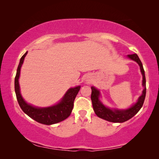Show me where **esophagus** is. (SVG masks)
Instances as JSON below:
<instances>
[{"instance_id": "esophagus-1", "label": "esophagus", "mask_w": 159, "mask_h": 159, "mask_svg": "<svg viewBox=\"0 0 159 159\" xmlns=\"http://www.w3.org/2000/svg\"><path fill=\"white\" fill-rule=\"evenodd\" d=\"M85 81L87 82V83H88V82H90V80L88 79V78H87V79H86V80H85Z\"/></svg>"}]
</instances>
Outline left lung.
Returning <instances> with one entry per match:
<instances>
[{"instance_id": "left-lung-1", "label": "left lung", "mask_w": 159, "mask_h": 159, "mask_svg": "<svg viewBox=\"0 0 159 159\" xmlns=\"http://www.w3.org/2000/svg\"><path fill=\"white\" fill-rule=\"evenodd\" d=\"M127 57L136 61L139 66L141 74L142 75V86L144 89L142 90V95L139 97L135 103L130 107L125 109H118L115 108H109L102 103L100 100V91L95 87L92 86V94H91V100H92L94 111L98 117L113 123H123L133 118L138 113L143 105L145 96H146V79H145L144 70L143 66L137 54L128 55Z\"/></svg>"}]
</instances>
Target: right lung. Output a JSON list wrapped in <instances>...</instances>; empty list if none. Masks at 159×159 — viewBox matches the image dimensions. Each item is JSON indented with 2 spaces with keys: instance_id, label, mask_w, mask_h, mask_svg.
<instances>
[{
  "instance_id": "1",
  "label": "right lung",
  "mask_w": 159,
  "mask_h": 159,
  "mask_svg": "<svg viewBox=\"0 0 159 159\" xmlns=\"http://www.w3.org/2000/svg\"><path fill=\"white\" fill-rule=\"evenodd\" d=\"M28 52L21 57L19 64L17 74L15 79V90L16 97L21 109L32 119L44 125H52L62 121L68 118L74 107V99L80 90V85L71 88L66 91L58 103L47 107H38L33 106L26 102L22 98L20 92L19 79L20 76V70L24 60Z\"/></svg>"
}]
</instances>
